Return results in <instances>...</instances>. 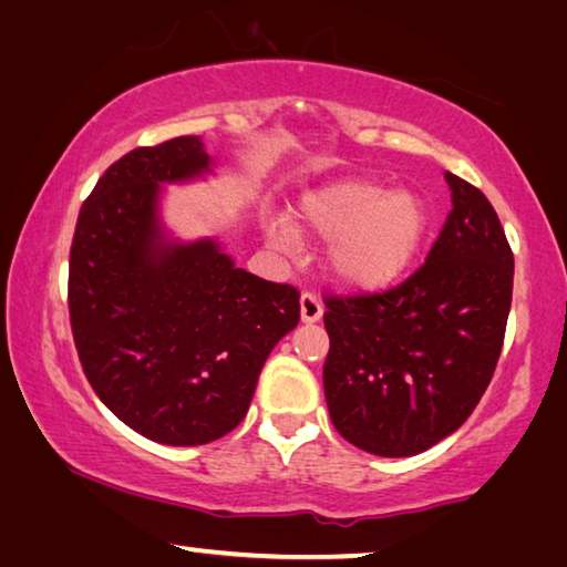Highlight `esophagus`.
<instances>
[{"label":"esophagus","instance_id":"34e87169","mask_svg":"<svg viewBox=\"0 0 567 567\" xmlns=\"http://www.w3.org/2000/svg\"><path fill=\"white\" fill-rule=\"evenodd\" d=\"M321 316H323V303L319 301V296L306 291L301 296V321L316 323V321H321Z\"/></svg>","mask_w":567,"mask_h":567}]
</instances>
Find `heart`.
<instances>
[{
  "instance_id": "obj_1",
  "label": "heart",
  "mask_w": 567,
  "mask_h": 567,
  "mask_svg": "<svg viewBox=\"0 0 567 567\" xmlns=\"http://www.w3.org/2000/svg\"><path fill=\"white\" fill-rule=\"evenodd\" d=\"M299 231L331 238L326 266L336 281L381 291L409 274L419 258L429 234V208L409 188L346 176L301 194L293 221L276 216L266 224V236L278 246H293Z\"/></svg>"
}]
</instances>
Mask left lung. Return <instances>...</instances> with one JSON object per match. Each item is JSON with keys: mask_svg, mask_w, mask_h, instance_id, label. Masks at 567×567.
Returning <instances> with one entry per match:
<instances>
[{"mask_svg": "<svg viewBox=\"0 0 567 567\" xmlns=\"http://www.w3.org/2000/svg\"><path fill=\"white\" fill-rule=\"evenodd\" d=\"M453 212L393 291L329 299L323 391L346 441L383 458L429 451L488 389L513 299V251L483 192L445 172Z\"/></svg>", "mask_w": 567, "mask_h": 567, "instance_id": "8db88e82", "label": "left lung"}]
</instances>
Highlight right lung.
Returning a JSON list of instances; mask_svg holds the SVG:
<instances>
[{
  "instance_id": "add662e5",
  "label": "right lung",
  "mask_w": 567,
  "mask_h": 567,
  "mask_svg": "<svg viewBox=\"0 0 567 567\" xmlns=\"http://www.w3.org/2000/svg\"><path fill=\"white\" fill-rule=\"evenodd\" d=\"M202 136L118 158L79 212L69 316L99 399L164 445L234 431L268 353L301 319L299 291L238 268L218 236L184 241L164 224L168 184L212 176Z\"/></svg>"
}]
</instances>
